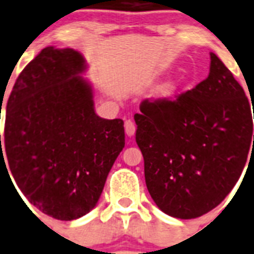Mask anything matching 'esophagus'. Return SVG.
Returning <instances> with one entry per match:
<instances>
[{
    "label": "esophagus",
    "instance_id": "esophagus-1",
    "mask_svg": "<svg viewBox=\"0 0 254 254\" xmlns=\"http://www.w3.org/2000/svg\"><path fill=\"white\" fill-rule=\"evenodd\" d=\"M125 133H127V137H131L135 133V124L133 120H125Z\"/></svg>",
    "mask_w": 254,
    "mask_h": 254
}]
</instances>
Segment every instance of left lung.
Here are the masks:
<instances>
[{
  "label": "left lung",
  "mask_w": 254,
  "mask_h": 254,
  "mask_svg": "<svg viewBox=\"0 0 254 254\" xmlns=\"http://www.w3.org/2000/svg\"><path fill=\"white\" fill-rule=\"evenodd\" d=\"M139 108L135 140L156 205L191 219L221 204L254 146L248 98L229 68L210 53L205 80L174 98L144 99Z\"/></svg>",
  "instance_id": "obj_1"
}]
</instances>
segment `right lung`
<instances>
[{
    "label": "right lung",
    "instance_id": "obj_1",
    "mask_svg": "<svg viewBox=\"0 0 254 254\" xmlns=\"http://www.w3.org/2000/svg\"><path fill=\"white\" fill-rule=\"evenodd\" d=\"M85 68L73 49H42L15 81L2 144L0 135V167L32 205L61 221L94 208L125 146L124 121L95 114Z\"/></svg>",
    "mask_w": 254,
    "mask_h": 254
}]
</instances>
